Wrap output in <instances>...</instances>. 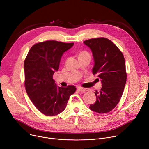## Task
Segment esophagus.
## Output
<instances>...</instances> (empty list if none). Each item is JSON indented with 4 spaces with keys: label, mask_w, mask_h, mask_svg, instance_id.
<instances>
[{
    "label": "esophagus",
    "mask_w": 149,
    "mask_h": 149,
    "mask_svg": "<svg viewBox=\"0 0 149 149\" xmlns=\"http://www.w3.org/2000/svg\"><path fill=\"white\" fill-rule=\"evenodd\" d=\"M78 89H79V91H81V92H86V91H88L89 90L88 88H84L82 87H79Z\"/></svg>",
    "instance_id": "esophagus-1"
}]
</instances>
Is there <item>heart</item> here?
<instances>
[{"instance_id":"obj_1","label":"heart","mask_w":149,"mask_h":149,"mask_svg":"<svg viewBox=\"0 0 149 149\" xmlns=\"http://www.w3.org/2000/svg\"><path fill=\"white\" fill-rule=\"evenodd\" d=\"M83 54H84V53H83Z\"/></svg>"}]
</instances>
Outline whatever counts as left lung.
Returning <instances> with one entry per match:
<instances>
[{
  "mask_svg": "<svg viewBox=\"0 0 149 149\" xmlns=\"http://www.w3.org/2000/svg\"><path fill=\"white\" fill-rule=\"evenodd\" d=\"M94 59L93 74H98L102 83L100 92L96 91V101L89 106L92 111L100 113L111 111L118 105L127 80L125 59L118 47L105 38L86 40Z\"/></svg>",
  "mask_w": 149,
  "mask_h": 149,
  "instance_id": "8db88e82",
  "label": "left lung"
}]
</instances>
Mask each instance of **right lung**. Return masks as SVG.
<instances>
[{"label": "right lung", "instance_id": "obj_1", "mask_svg": "<svg viewBox=\"0 0 149 149\" xmlns=\"http://www.w3.org/2000/svg\"><path fill=\"white\" fill-rule=\"evenodd\" d=\"M73 46L74 43L56 41L37 43L25 60V89L32 103L44 115L52 116L63 112L69 97L75 91V86L60 87L53 79L63 54Z\"/></svg>", "mask_w": 149, "mask_h": 149}]
</instances>
